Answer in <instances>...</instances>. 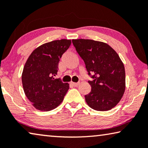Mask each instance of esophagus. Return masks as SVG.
I'll list each match as a JSON object with an SVG mask.
<instances>
[{
	"mask_svg": "<svg viewBox=\"0 0 148 148\" xmlns=\"http://www.w3.org/2000/svg\"><path fill=\"white\" fill-rule=\"evenodd\" d=\"M71 84L73 87H77L78 85H79V83H74V82H71Z\"/></svg>",
	"mask_w": 148,
	"mask_h": 148,
	"instance_id": "obj_1",
	"label": "esophagus"
}]
</instances>
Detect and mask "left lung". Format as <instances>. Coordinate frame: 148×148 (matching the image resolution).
I'll return each instance as SVG.
<instances>
[{"mask_svg": "<svg viewBox=\"0 0 148 148\" xmlns=\"http://www.w3.org/2000/svg\"><path fill=\"white\" fill-rule=\"evenodd\" d=\"M77 52L85 64L93 80L88 83L90 93L85 95L90 108L108 111L116 106L125 89V72L123 62L113 48L103 42L91 39H73Z\"/></svg>", "mask_w": 148, "mask_h": 148, "instance_id": "left-lung-1", "label": "left lung"}]
</instances>
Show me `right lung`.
Here are the masks:
<instances>
[{"mask_svg": "<svg viewBox=\"0 0 148 148\" xmlns=\"http://www.w3.org/2000/svg\"><path fill=\"white\" fill-rule=\"evenodd\" d=\"M71 40L61 39L46 42L34 50L23 68L22 83L25 95L38 110H54L63 101L69 88L67 83L55 79L62 55Z\"/></svg>", "mask_w": 148, "mask_h": 148, "instance_id": "obj_1", "label": "right lung"}]
</instances>
